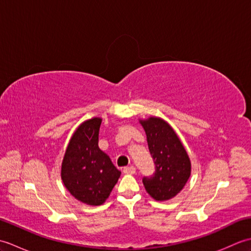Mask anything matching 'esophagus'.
Returning a JSON list of instances; mask_svg holds the SVG:
<instances>
[{"label": "esophagus", "instance_id": "34e87169", "mask_svg": "<svg viewBox=\"0 0 251 251\" xmlns=\"http://www.w3.org/2000/svg\"><path fill=\"white\" fill-rule=\"evenodd\" d=\"M123 173L126 175H134L136 173V168L134 166H126L123 168Z\"/></svg>", "mask_w": 251, "mask_h": 251}]
</instances>
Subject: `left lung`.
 <instances>
[{
    "label": "left lung",
    "mask_w": 251,
    "mask_h": 251,
    "mask_svg": "<svg viewBox=\"0 0 251 251\" xmlns=\"http://www.w3.org/2000/svg\"><path fill=\"white\" fill-rule=\"evenodd\" d=\"M146 130L155 172L143 177L142 183L154 200L167 201L182 190L191 174V163L186 151L166 122L158 117L141 121Z\"/></svg>",
    "instance_id": "8db88e82"
}]
</instances>
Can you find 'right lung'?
<instances>
[{"label":"right lung","mask_w":251,"mask_h":251,"mask_svg":"<svg viewBox=\"0 0 251 251\" xmlns=\"http://www.w3.org/2000/svg\"><path fill=\"white\" fill-rule=\"evenodd\" d=\"M101 120L84 122L74 132L63 157L61 178L68 191L85 204L97 206L108 199L121 172L99 149Z\"/></svg>","instance_id":"obj_1"}]
</instances>
